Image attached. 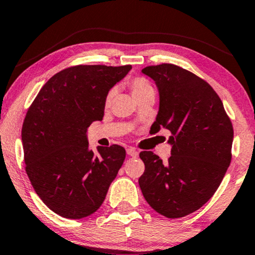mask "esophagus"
<instances>
[{
	"label": "esophagus",
	"instance_id": "1",
	"mask_svg": "<svg viewBox=\"0 0 255 255\" xmlns=\"http://www.w3.org/2000/svg\"><path fill=\"white\" fill-rule=\"evenodd\" d=\"M127 154L131 156V157H136V156L138 155V151L135 148H128L127 149Z\"/></svg>",
	"mask_w": 255,
	"mask_h": 255
}]
</instances>
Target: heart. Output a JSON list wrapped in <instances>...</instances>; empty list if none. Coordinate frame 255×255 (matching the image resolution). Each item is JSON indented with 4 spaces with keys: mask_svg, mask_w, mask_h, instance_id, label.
Returning a JSON list of instances; mask_svg holds the SVG:
<instances>
[{
    "mask_svg": "<svg viewBox=\"0 0 255 255\" xmlns=\"http://www.w3.org/2000/svg\"><path fill=\"white\" fill-rule=\"evenodd\" d=\"M128 85H129L131 93H133V96L136 100L140 99V98H142V97L147 96V94H149V93H154V87H152V85L149 83V80L145 79V78L136 77V78H134V79L129 80ZM114 96H115L114 88L113 90L108 91L106 99H105V105H106V106H110Z\"/></svg>",
    "mask_w": 255,
    "mask_h": 255,
    "instance_id": "heart-1",
    "label": "heart"
}]
</instances>
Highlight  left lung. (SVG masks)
I'll return each instance as SVG.
<instances>
[{
  "label": "left lung",
  "instance_id": "8db88e82",
  "mask_svg": "<svg viewBox=\"0 0 255 255\" xmlns=\"http://www.w3.org/2000/svg\"><path fill=\"white\" fill-rule=\"evenodd\" d=\"M155 81L159 108L151 133L170 130L168 162L141 151L144 172L138 178L149 205L167 218L201 209L217 191L231 163L233 127L215 90L196 74L174 64L147 66Z\"/></svg>",
  "mask_w": 255,
  "mask_h": 255
}]
</instances>
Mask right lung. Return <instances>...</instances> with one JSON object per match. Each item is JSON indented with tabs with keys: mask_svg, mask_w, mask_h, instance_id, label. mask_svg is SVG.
I'll return each mask as SVG.
<instances>
[{
	"mask_svg": "<svg viewBox=\"0 0 255 255\" xmlns=\"http://www.w3.org/2000/svg\"><path fill=\"white\" fill-rule=\"evenodd\" d=\"M130 65H78L40 88L22 127L25 171L54 213L80 219L100 208L126 157L124 147L88 149L87 128L104 118L108 91Z\"/></svg>",
	"mask_w": 255,
	"mask_h": 255,
	"instance_id": "1",
	"label": "right lung"
}]
</instances>
